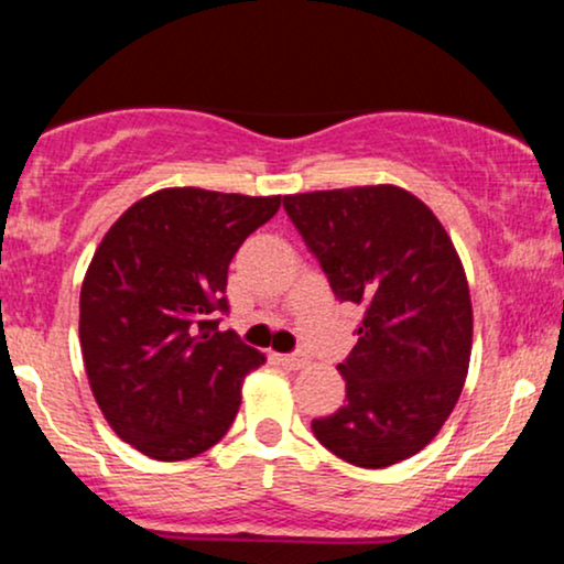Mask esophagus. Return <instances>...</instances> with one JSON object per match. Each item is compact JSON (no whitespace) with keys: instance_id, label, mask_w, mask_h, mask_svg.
I'll return each instance as SVG.
<instances>
[{"instance_id":"34e87169","label":"esophagus","mask_w":564,"mask_h":564,"mask_svg":"<svg viewBox=\"0 0 564 564\" xmlns=\"http://www.w3.org/2000/svg\"><path fill=\"white\" fill-rule=\"evenodd\" d=\"M275 360L283 368H289V371H300V368H304V366L310 364L307 355H302V352H296V355H275Z\"/></svg>"}]
</instances>
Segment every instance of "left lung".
Here are the masks:
<instances>
[{"label": "left lung", "mask_w": 564, "mask_h": 564, "mask_svg": "<svg viewBox=\"0 0 564 564\" xmlns=\"http://www.w3.org/2000/svg\"><path fill=\"white\" fill-rule=\"evenodd\" d=\"M336 300L364 307L358 345L339 364L347 403L313 419L334 456L381 469L419 453L456 408L471 355V300L458 251L435 212L398 185L283 196Z\"/></svg>", "instance_id": "1"}]
</instances>
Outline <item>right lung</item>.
<instances>
[{"mask_svg": "<svg viewBox=\"0 0 564 564\" xmlns=\"http://www.w3.org/2000/svg\"><path fill=\"white\" fill-rule=\"evenodd\" d=\"M278 206L281 196L164 187L102 236L82 283L79 341L102 416L134 451L185 462L230 430L264 355L212 318L228 310L238 246Z\"/></svg>", "mask_w": 564, "mask_h": 564, "instance_id": "add662e5", "label": "right lung"}]
</instances>
